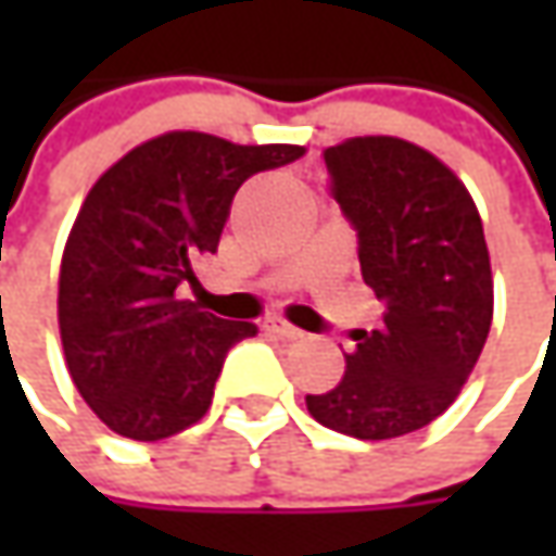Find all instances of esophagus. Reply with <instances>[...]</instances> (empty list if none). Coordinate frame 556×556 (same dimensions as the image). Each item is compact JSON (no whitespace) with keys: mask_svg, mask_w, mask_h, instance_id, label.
I'll return each instance as SVG.
<instances>
[{"mask_svg":"<svg viewBox=\"0 0 556 556\" xmlns=\"http://www.w3.org/2000/svg\"><path fill=\"white\" fill-rule=\"evenodd\" d=\"M266 331L278 333L281 340H300V337H303V331H300V328H293L288 318H281V315H268Z\"/></svg>","mask_w":556,"mask_h":556,"instance_id":"esophagus-1","label":"esophagus"}]
</instances>
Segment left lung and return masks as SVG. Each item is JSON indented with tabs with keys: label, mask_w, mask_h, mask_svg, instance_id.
I'll return each instance as SVG.
<instances>
[{
	"label": "left lung",
	"mask_w": 556,
	"mask_h": 556,
	"mask_svg": "<svg viewBox=\"0 0 556 556\" xmlns=\"http://www.w3.org/2000/svg\"><path fill=\"white\" fill-rule=\"evenodd\" d=\"M328 188L358 231L365 285L387 303L362 331L309 415L355 439H395L437 420L480 358L492 328V263L482 219L458 176L395 136H358L325 151Z\"/></svg>",
	"instance_id": "1"
}]
</instances>
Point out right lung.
<instances>
[{
    "mask_svg": "<svg viewBox=\"0 0 556 556\" xmlns=\"http://www.w3.org/2000/svg\"><path fill=\"white\" fill-rule=\"evenodd\" d=\"M303 154L176 129L92 185L61 256L58 328L76 390L114 433L157 442L210 412L225 353L256 325L201 312L176 288L216 253L235 191Z\"/></svg>",
    "mask_w": 556,
    "mask_h": 556,
    "instance_id": "add662e5",
    "label": "right lung"
}]
</instances>
